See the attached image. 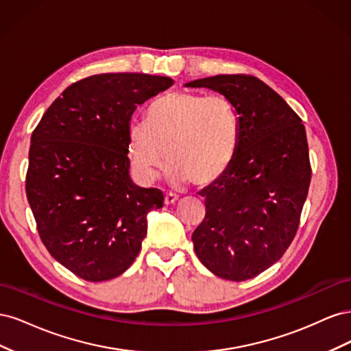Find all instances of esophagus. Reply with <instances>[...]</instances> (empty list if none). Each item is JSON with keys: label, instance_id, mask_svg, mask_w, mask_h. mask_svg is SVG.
<instances>
[{"label": "esophagus", "instance_id": "34e87169", "mask_svg": "<svg viewBox=\"0 0 351 351\" xmlns=\"http://www.w3.org/2000/svg\"><path fill=\"white\" fill-rule=\"evenodd\" d=\"M177 200H178V197H177L176 195L168 193V195H165V197H164V204H165L167 206H169V205H174Z\"/></svg>", "mask_w": 351, "mask_h": 351}]
</instances>
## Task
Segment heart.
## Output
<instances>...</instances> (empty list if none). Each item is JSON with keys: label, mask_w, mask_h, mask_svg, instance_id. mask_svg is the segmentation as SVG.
<instances>
[{"label": "heart", "mask_w": 351, "mask_h": 351, "mask_svg": "<svg viewBox=\"0 0 351 351\" xmlns=\"http://www.w3.org/2000/svg\"><path fill=\"white\" fill-rule=\"evenodd\" d=\"M240 121L219 95L171 92L156 99L145 123L127 130V156L139 182L151 184L168 162V182L206 187L219 180L236 156Z\"/></svg>", "instance_id": "1"}]
</instances>
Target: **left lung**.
<instances>
[{"instance_id":"8db88e82","label":"left lung","mask_w":351,"mask_h":351,"mask_svg":"<svg viewBox=\"0 0 351 351\" xmlns=\"http://www.w3.org/2000/svg\"><path fill=\"white\" fill-rule=\"evenodd\" d=\"M184 86L222 95L240 121L231 165L199 193L206 215L192 234L196 256L219 278L250 280L280 261L299 227L312 176L304 125L253 76L218 74Z\"/></svg>"}]
</instances>
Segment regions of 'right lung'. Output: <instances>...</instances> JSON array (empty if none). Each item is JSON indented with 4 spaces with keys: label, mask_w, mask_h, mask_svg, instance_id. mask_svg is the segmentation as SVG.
Wrapping results in <instances>:
<instances>
[{
    "label": "right lung",
    "mask_w": 351,
    "mask_h": 351,
    "mask_svg": "<svg viewBox=\"0 0 351 351\" xmlns=\"http://www.w3.org/2000/svg\"><path fill=\"white\" fill-rule=\"evenodd\" d=\"M142 73L95 74L73 83L32 133L26 195L51 256L86 281L130 268L162 208L158 189L133 183L127 130L137 105L173 86Z\"/></svg>",
    "instance_id": "obj_1"
}]
</instances>
